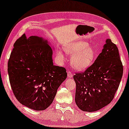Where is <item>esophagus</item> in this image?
<instances>
[{
  "instance_id": "esophagus-1",
  "label": "esophagus",
  "mask_w": 129,
  "mask_h": 129,
  "mask_svg": "<svg viewBox=\"0 0 129 129\" xmlns=\"http://www.w3.org/2000/svg\"><path fill=\"white\" fill-rule=\"evenodd\" d=\"M68 76L69 77H72V73L70 71H68Z\"/></svg>"
}]
</instances>
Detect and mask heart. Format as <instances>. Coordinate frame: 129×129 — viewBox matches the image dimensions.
Masks as SVG:
<instances>
[{
  "instance_id": "obj_1",
  "label": "heart",
  "mask_w": 129,
  "mask_h": 129,
  "mask_svg": "<svg viewBox=\"0 0 129 129\" xmlns=\"http://www.w3.org/2000/svg\"><path fill=\"white\" fill-rule=\"evenodd\" d=\"M65 50L68 54L73 55L70 63L74 68L79 70H84L90 66L95 57L94 50L85 42L72 43L65 47ZM57 54L61 59H64L62 52L59 51Z\"/></svg>"
}]
</instances>
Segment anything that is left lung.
I'll list each match as a JSON object with an SVG mask.
<instances>
[{
  "instance_id": "1",
  "label": "left lung",
  "mask_w": 129,
  "mask_h": 129,
  "mask_svg": "<svg viewBox=\"0 0 129 129\" xmlns=\"http://www.w3.org/2000/svg\"><path fill=\"white\" fill-rule=\"evenodd\" d=\"M102 52L84 72L76 73V103L80 110H100L113 99L123 76V67L115 44L107 39Z\"/></svg>"
}]
</instances>
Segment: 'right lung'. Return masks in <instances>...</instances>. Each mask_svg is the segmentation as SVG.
I'll use <instances>...</instances> for the list:
<instances>
[{
	"mask_svg": "<svg viewBox=\"0 0 129 129\" xmlns=\"http://www.w3.org/2000/svg\"><path fill=\"white\" fill-rule=\"evenodd\" d=\"M13 46L8 64L13 94L23 105L45 110L66 79V69L53 65L52 49L42 38L23 34Z\"/></svg>",
	"mask_w": 129,
	"mask_h": 129,
	"instance_id": "1",
	"label": "right lung"
}]
</instances>
